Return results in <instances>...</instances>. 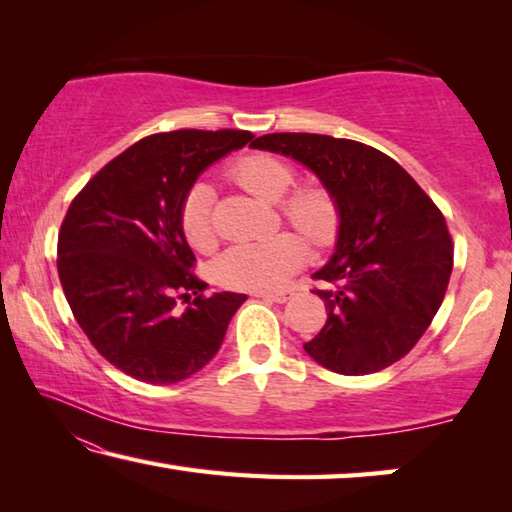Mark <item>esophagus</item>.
<instances>
[{"mask_svg": "<svg viewBox=\"0 0 512 512\" xmlns=\"http://www.w3.org/2000/svg\"><path fill=\"white\" fill-rule=\"evenodd\" d=\"M257 296L264 298V300L277 302V305H282V302H287L291 298V291H268V293H257Z\"/></svg>", "mask_w": 512, "mask_h": 512, "instance_id": "obj_1", "label": "esophagus"}]
</instances>
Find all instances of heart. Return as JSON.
Listing matches in <instances>:
<instances>
[{"instance_id":"b5f03b06","label":"heart","mask_w":512,"mask_h":512,"mask_svg":"<svg viewBox=\"0 0 512 512\" xmlns=\"http://www.w3.org/2000/svg\"><path fill=\"white\" fill-rule=\"evenodd\" d=\"M230 176L250 194L271 203L280 201L277 210L282 219L305 236L311 246L323 248L336 239V198L320 185H300L289 193L288 189L296 183V171L287 160L271 153H250L232 164ZM212 205L214 192L207 183H194L180 203V230L187 244L196 250H210L216 244ZM301 238L296 232H280L257 244L232 246L216 259L214 277L230 289H280L305 264L307 244Z\"/></svg>"}]
</instances>
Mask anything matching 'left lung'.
Listing matches in <instances>:
<instances>
[{"instance_id": "8db88e82", "label": "left lung", "mask_w": 512, "mask_h": 512, "mask_svg": "<svg viewBox=\"0 0 512 512\" xmlns=\"http://www.w3.org/2000/svg\"><path fill=\"white\" fill-rule=\"evenodd\" d=\"M253 149L291 155L339 205V241L311 277L327 320L305 352L339 375H370L413 350L443 305L454 244L438 205L386 153L314 133H271Z\"/></svg>"}]
</instances>
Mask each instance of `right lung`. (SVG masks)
<instances>
[{
    "mask_svg": "<svg viewBox=\"0 0 512 512\" xmlns=\"http://www.w3.org/2000/svg\"><path fill=\"white\" fill-rule=\"evenodd\" d=\"M253 137L230 128L149 135L94 173L69 205L56 259L69 309L101 357L137 381L192 377L244 305L246 293L205 296L178 212L198 173Z\"/></svg>",
    "mask_w": 512,
    "mask_h": 512,
    "instance_id": "1",
    "label": "right lung"
}]
</instances>
